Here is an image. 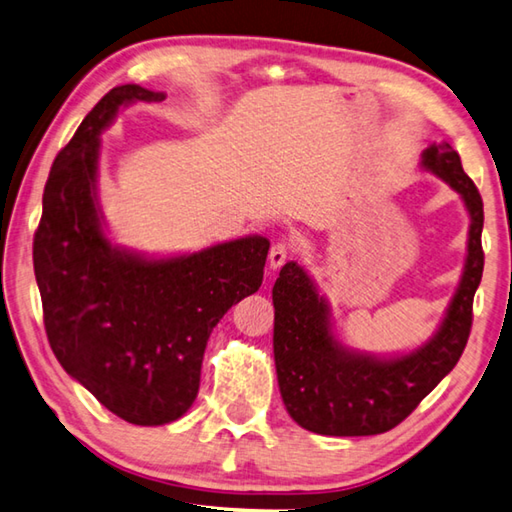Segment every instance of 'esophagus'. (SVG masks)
<instances>
[{
  "label": "esophagus",
  "instance_id": "34e87169",
  "mask_svg": "<svg viewBox=\"0 0 512 512\" xmlns=\"http://www.w3.org/2000/svg\"><path fill=\"white\" fill-rule=\"evenodd\" d=\"M288 253H291V250H288V244H284V241H275L271 246V253H268V264H271L273 271H277V268L286 262Z\"/></svg>",
  "mask_w": 512,
  "mask_h": 512
}]
</instances>
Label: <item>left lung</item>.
<instances>
[{
  "label": "left lung",
  "instance_id": "8db88e82",
  "mask_svg": "<svg viewBox=\"0 0 512 512\" xmlns=\"http://www.w3.org/2000/svg\"><path fill=\"white\" fill-rule=\"evenodd\" d=\"M423 167L461 194L470 212L461 284L436 336L401 358L380 360L333 338L329 306L295 262L273 286V351L282 401L297 425L324 436H369L392 430L457 365L472 327V300L483 273V201L452 147L430 145Z\"/></svg>",
  "mask_w": 512,
  "mask_h": 512
}]
</instances>
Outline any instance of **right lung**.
<instances>
[{"label": "right lung", "instance_id": "1", "mask_svg": "<svg viewBox=\"0 0 512 512\" xmlns=\"http://www.w3.org/2000/svg\"><path fill=\"white\" fill-rule=\"evenodd\" d=\"M136 100L165 96L138 85L111 89L55 156L33 268L46 338L64 371L123 421L165 425L190 410L210 333L262 286L271 244L244 237L172 259L111 246L96 208L98 136Z\"/></svg>", "mask_w": 512, "mask_h": 512}]
</instances>
